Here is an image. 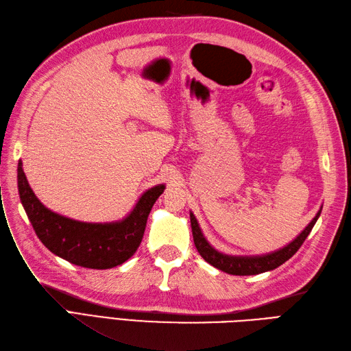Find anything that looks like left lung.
Masks as SVG:
<instances>
[{
  "instance_id": "8db88e82",
  "label": "left lung",
  "mask_w": 351,
  "mask_h": 351,
  "mask_svg": "<svg viewBox=\"0 0 351 351\" xmlns=\"http://www.w3.org/2000/svg\"><path fill=\"white\" fill-rule=\"evenodd\" d=\"M319 216H321V210L316 213V216L312 219V221L302 230V233L296 237L295 241H291L289 245L281 247L278 251L269 252L265 255H256V256L255 255L234 256V255H226L214 250V247L207 242L204 234H202L195 216L192 213H189L192 236H194V243L199 255L213 267H216L224 271V273L232 274V276H255V274L265 273V271H271L280 267L281 264H285L287 259H290L299 251V247L311 233L312 228Z\"/></svg>"
}]
</instances>
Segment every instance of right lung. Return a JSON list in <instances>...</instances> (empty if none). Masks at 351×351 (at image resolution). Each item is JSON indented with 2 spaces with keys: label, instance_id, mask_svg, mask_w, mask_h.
Here are the masks:
<instances>
[{
  "label": "right lung",
  "instance_id": "right-lung-1",
  "mask_svg": "<svg viewBox=\"0 0 351 351\" xmlns=\"http://www.w3.org/2000/svg\"><path fill=\"white\" fill-rule=\"evenodd\" d=\"M23 163L19 162L17 184L21 204L40 242L48 250L74 265L106 269L131 258L143 241L147 217L165 185L147 189L125 219L112 223L78 221L45 207L32 191Z\"/></svg>",
  "mask_w": 351,
  "mask_h": 351
}]
</instances>
